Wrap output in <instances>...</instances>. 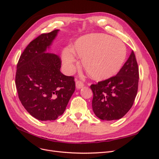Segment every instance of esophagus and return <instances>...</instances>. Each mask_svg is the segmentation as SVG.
Instances as JSON below:
<instances>
[{"label": "esophagus", "mask_w": 159, "mask_h": 159, "mask_svg": "<svg viewBox=\"0 0 159 159\" xmlns=\"http://www.w3.org/2000/svg\"><path fill=\"white\" fill-rule=\"evenodd\" d=\"M84 86V83L82 82V81H77L76 82H75V87H76V88L78 89H80L81 88H82Z\"/></svg>", "instance_id": "esophagus-1"}]
</instances>
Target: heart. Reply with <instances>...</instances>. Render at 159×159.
<instances>
[{"label": "heart", "mask_w": 159, "mask_h": 159, "mask_svg": "<svg viewBox=\"0 0 159 159\" xmlns=\"http://www.w3.org/2000/svg\"><path fill=\"white\" fill-rule=\"evenodd\" d=\"M76 55L82 59L88 75L98 81L107 80L117 74L127 56L126 47L119 40L104 34H90L79 38L73 50L65 48L61 60L65 70L71 73L78 64Z\"/></svg>", "instance_id": "obj_1"}]
</instances>
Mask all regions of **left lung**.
Here are the masks:
<instances>
[{
    "instance_id": "left-lung-1",
    "label": "left lung",
    "mask_w": 159,
    "mask_h": 159,
    "mask_svg": "<svg viewBox=\"0 0 159 159\" xmlns=\"http://www.w3.org/2000/svg\"><path fill=\"white\" fill-rule=\"evenodd\" d=\"M139 78L137 62L132 51L116 75L90 86L93 93L92 108L96 116L106 121L122 118L134 103Z\"/></svg>"
}]
</instances>
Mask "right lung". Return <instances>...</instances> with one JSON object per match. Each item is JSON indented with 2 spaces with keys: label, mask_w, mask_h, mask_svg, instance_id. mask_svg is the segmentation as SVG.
<instances>
[{
  "label": "right lung",
  "mask_w": 159,
  "mask_h": 159,
  "mask_svg": "<svg viewBox=\"0 0 159 159\" xmlns=\"http://www.w3.org/2000/svg\"><path fill=\"white\" fill-rule=\"evenodd\" d=\"M60 30L32 40L17 64L15 83L21 103L32 117L54 121L64 113L74 93V77L61 73L59 56L48 53Z\"/></svg>",
  "instance_id": "obj_1"
}]
</instances>
